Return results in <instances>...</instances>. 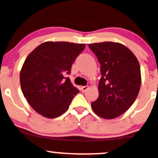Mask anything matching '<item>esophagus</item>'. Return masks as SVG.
I'll return each instance as SVG.
<instances>
[{
  "instance_id": "esophagus-1",
  "label": "esophagus",
  "mask_w": 158,
  "mask_h": 158,
  "mask_svg": "<svg viewBox=\"0 0 158 158\" xmlns=\"http://www.w3.org/2000/svg\"><path fill=\"white\" fill-rule=\"evenodd\" d=\"M88 88H89V86H83L81 87V90H82V92H86L88 89Z\"/></svg>"
}]
</instances>
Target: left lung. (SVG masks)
I'll use <instances>...</instances> for the list:
<instances>
[{
	"label": "left lung",
	"instance_id": "8db88e82",
	"mask_svg": "<svg viewBox=\"0 0 158 158\" xmlns=\"http://www.w3.org/2000/svg\"><path fill=\"white\" fill-rule=\"evenodd\" d=\"M101 64L98 98L91 103L94 112L104 119H113L134 103L141 86L140 65L134 53L118 42L89 44Z\"/></svg>",
	"mask_w": 158,
	"mask_h": 158
}]
</instances>
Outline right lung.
<instances>
[{"label": "right lung", "instance_id": "right-lung-1", "mask_svg": "<svg viewBox=\"0 0 158 158\" xmlns=\"http://www.w3.org/2000/svg\"><path fill=\"white\" fill-rule=\"evenodd\" d=\"M85 44L46 42L28 55L20 71L25 98L37 113L47 118L64 113L79 92L66 74L85 49Z\"/></svg>", "mask_w": 158, "mask_h": 158}]
</instances>
